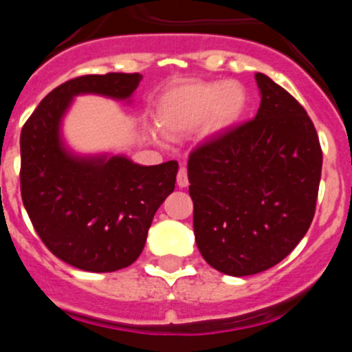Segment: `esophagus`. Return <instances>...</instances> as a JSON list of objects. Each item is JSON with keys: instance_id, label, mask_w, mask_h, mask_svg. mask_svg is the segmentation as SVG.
Wrapping results in <instances>:
<instances>
[{"instance_id": "obj_1", "label": "esophagus", "mask_w": 352, "mask_h": 352, "mask_svg": "<svg viewBox=\"0 0 352 352\" xmlns=\"http://www.w3.org/2000/svg\"><path fill=\"white\" fill-rule=\"evenodd\" d=\"M176 182H178L179 188H185V186H188V173H186V167L185 166L179 167L178 178H176Z\"/></svg>"}]
</instances>
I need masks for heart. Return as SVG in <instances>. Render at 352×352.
Masks as SVG:
<instances>
[{
  "label": "heart",
  "mask_w": 352,
  "mask_h": 352,
  "mask_svg": "<svg viewBox=\"0 0 352 352\" xmlns=\"http://www.w3.org/2000/svg\"><path fill=\"white\" fill-rule=\"evenodd\" d=\"M247 105L243 86L234 80H183L162 93L157 125L167 135H183L206 121L210 132H223Z\"/></svg>",
  "instance_id": "1"
}]
</instances>
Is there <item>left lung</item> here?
Listing matches in <instances>:
<instances>
[{"label": "left lung", "instance_id": "1", "mask_svg": "<svg viewBox=\"0 0 352 352\" xmlns=\"http://www.w3.org/2000/svg\"><path fill=\"white\" fill-rule=\"evenodd\" d=\"M256 118L188 157L194 234L210 266L232 276L270 270L301 241L316 213L322 149L300 102L256 74Z\"/></svg>", "mask_w": 352, "mask_h": 352}]
</instances>
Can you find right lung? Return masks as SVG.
Returning a JSON list of instances; mask_svg holds the SVG:
<instances>
[{"label":"right lung","instance_id":"1","mask_svg":"<svg viewBox=\"0 0 352 352\" xmlns=\"http://www.w3.org/2000/svg\"><path fill=\"white\" fill-rule=\"evenodd\" d=\"M141 79L109 72L67 80L21 132V195L31 223L58 259L84 272H116L141 256L155 213L174 190L178 162L138 166L126 157H76L61 144V118L76 95L125 100Z\"/></svg>","mask_w":352,"mask_h":352}]
</instances>
